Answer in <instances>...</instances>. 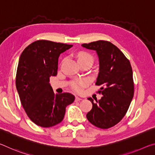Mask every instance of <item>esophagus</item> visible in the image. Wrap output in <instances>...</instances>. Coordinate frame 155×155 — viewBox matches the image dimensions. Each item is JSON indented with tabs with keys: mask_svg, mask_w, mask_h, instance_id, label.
Instances as JSON below:
<instances>
[{
	"mask_svg": "<svg viewBox=\"0 0 155 155\" xmlns=\"http://www.w3.org/2000/svg\"><path fill=\"white\" fill-rule=\"evenodd\" d=\"M81 98H79V97H77V96H76V98H75V101L76 102H78V101H81Z\"/></svg>",
	"mask_w": 155,
	"mask_h": 155,
	"instance_id": "esophagus-1",
	"label": "esophagus"
}]
</instances>
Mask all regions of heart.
Masks as SVG:
<instances>
[{"label":"heart","instance_id":"obj_1","mask_svg":"<svg viewBox=\"0 0 155 155\" xmlns=\"http://www.w3.org/2000/svg\"><path fill=\"white\" fill-rule=\"evenodd\" d=\"M77 61L79 64H84L86 62H92L94 58L91 54L88 53L87 52L81 51L77 54ZM88 85V81L86 79H81L74 81L71 83V87L76 92L81 93L86 86Z\"/></svg>","mask_w":155,"mask_h":155}]
</instances>
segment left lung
Here are the masks:
<instances>
[{
  "label": "left lung",
  "instance_id": "left-lung-1",
  "mask_svg": "<svg viewBox=\"0 0 155 155\" xmlns=\"http://www.w3.org/2000/svg\"><path fill=\"white\" fill-rule=\"evenodd\" d=\"M82 46L98 54L100 68L96 85L101 86L98 92L103 95L96 103L87 98L92 109L86 116L95 127L107 129L121 121L129 108L134 95L132 67L123 52L110 41L99 40Z\"/></svg>",
  "mask_w": 155,
  "mask_h": 155
}]
</instances>
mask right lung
<instances>
[{
	"mask_svg": "<svg viewBox=\"0 0 155 155\" xmlns=\"http://www.w3.org/2000/svg\"><path fill=\"white\" fill-rule=\"evenodd\" d=\"M72 45L40 40L26 47L18 62L15 85L21 104L33 122L51 127L64 119L65 107L75 100L70 93L54 94L50 77L57 74L60 54Z\"/></svg>",
	"mask_w": 155,
	"mask_h": 155,
	"instance_id": "right-lung-1",
	"label": "right lung"
}]
</instances>
